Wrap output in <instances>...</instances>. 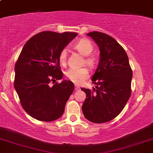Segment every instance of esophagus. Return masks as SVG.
<instances>
[{
	"label": "esophagus",
	"mask_w": 153,
	"mask_h": 153,
	"mask_svg": "<svg viewBox=\"0 0 153 153\" xmlns=\"http://www.w3.org/2000/svg\"><path fill=\"white\" fill-rule=\"evenodd\" d=\"M75 91H79V90H80V87L78 86V85H75Z\"/></svg>",
	"instance_id": "34e87169"
}]
</instances>
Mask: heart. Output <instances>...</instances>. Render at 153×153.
<instances>
[{"label":"heart","instance_id":"1","mask_svg":"<svg viewBox=\"0 0 153 153\" xmlns=\"http://www.w3.org/2000/svg\"><path fill=\"white\" fill-rule=\"evenodd\" d=\"M74 48L83 56H85V62L87 65L93 68L96 64V59L90 54L94 50L92 43L88 39H81L74 45ZM59 61L61 65H65L67 61V50L63 49L59 54ZM67 78L76 84L81 83L89 77V73L86 68H69L65 72Z\"/></svg>","mask_w":153,"mask_h":153}]
</instances>
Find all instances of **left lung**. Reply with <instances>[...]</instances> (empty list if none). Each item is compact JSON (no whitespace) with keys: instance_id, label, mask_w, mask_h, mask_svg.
I'll list each match as a JSON object with an SVG mask.
<instances>
[{"instance_id":"obj_1","label":"left lung","mask_w":153,"mask_h":153,"mask_svg":"<svg viewBox=\"0 0 153 153\" xmlns=\"http://www.w3.org/2000/svg\"><path fill=\"white\" fill-rule=\"evenodd\" d=\"M87 35L99 46L100 59L91 79L96 88H81L86 94L82 111L88 120L99 124L114 119L127 104L132 71L125 50L113 37L99 31Z\"/></svg>"}]
</instances>
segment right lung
<instances>
[{
    "label": "right lung",
    "instance_id": "obj_1",
    "mask_svg": "<svg viewBox=\"0 0 153 153\" xmlns=\"http://www.w3.org/2000/svg\"><path fill=\"white\" fill-rule=\"evenodd\" d=\"M77 35L75 32L42 31L23 47L15 65L14 88L23 108L34 119L52 122L64 113L74 84L64 80L50 86V82L62 78L59 52Z\"/></svg>",
    "mask_w": 153,
    "mask_h": 153
}]
</instances>
